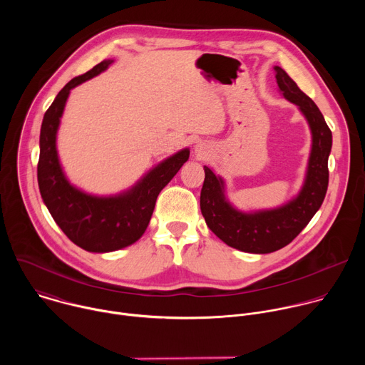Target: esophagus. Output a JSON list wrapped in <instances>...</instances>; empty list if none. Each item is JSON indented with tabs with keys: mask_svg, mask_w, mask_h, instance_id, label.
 Listing matches in <instances>:
<instances>
[{
	"mask_svg": "<svg viewBox=\"0 0 365 365\" xmlns=\"http://www.w3.org/2000/svg\"><path fill=\"white\" fill-rule=\"evenodd\" d=\"M207 147L203 144V143H197L196 145H195V155L197 159H203L205 155L207 154V150H206Z\"/></svg>",
	"mask_w": 365,
	"mask_h": 365,
	"instance_id": "esophagus-1",
	"label": "esophagus"
}]
</instances>
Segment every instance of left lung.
Masks as SVG:
<instances>
[{
	"label": "left lung",
	"instance_id": "obj_1",
	"mask_svg": "<svg viewBox=\"0 0 365 365\" xmlns=\"http://www.w3.org/2000/svg\"><path fill=\"white\" fill-rule=\"evenodd\" d=\"M274 72L279 91L299 107L312 133V147L300 192L273 210L244 212L227 199L224 179L203 166L200 211L206 225L227 245L252 254H269L292 242L318 212L329 180L328 158L332 133L322 113L280 66H274Z\"/></svg>",
	"mask_w": 365,
	"mask_h": 365
}]
</instances>
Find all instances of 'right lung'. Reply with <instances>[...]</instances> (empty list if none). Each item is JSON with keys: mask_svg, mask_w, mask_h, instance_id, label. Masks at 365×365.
I'll use <instances>...</instances> for the list:
<instances>
[{"mask_svg": "<svg viewBox=\"0 0 365 365\" xmlns=\"http://www.w3.org/2000/svg\"><path fill=\"white\" fill-rule=\"evenodd\" d=\"M113 62L102 61L68 82L46 111L40 130L37 180L41 199L66 237L89 252L117 251L140 240L151 220L155 199L187 162L190 153L189 148L175 153L117 195H91L68 180L56 147L66 101L75 86L107 71Z\"/></svg>", "mask_w": 365, "mask_h": 365, "instance_id": "1", "label": "right lung"}]
</instances>
